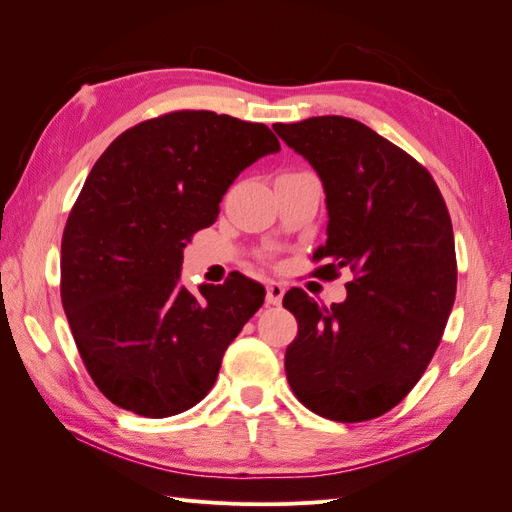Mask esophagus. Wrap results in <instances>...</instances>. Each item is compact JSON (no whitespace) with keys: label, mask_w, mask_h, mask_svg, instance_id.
Returning <instances> with one entry per match:
<instances>
[{"label":"esophagus","mask_w":512,"mask_h":512,"mask_svg":"<svg viewBox=\"0 0 512 512\" xmlns=\"http://www.w3.org/2000/svg\"><path fill=\"white\" fill-rule=\"evenodd\" d=\"M284 292H286L284 284H280V282H269V284H267V303L280 305L282 299H284Z\"/></svg>","instance_id":"1"}]
</instances>
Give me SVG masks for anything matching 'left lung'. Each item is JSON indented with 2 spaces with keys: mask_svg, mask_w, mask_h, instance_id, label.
Masks as SVG:
<instances>
[{
  "mask_svg": "<svg viewBox=\"0 0 512 512\" xmlns=\"http://www.w3.org/2000/svg\"><path fill=\"white\" fill-rule=\"evenodd\" d=\"M273 130L327 194V243L314 252L327 265L316 273H354L331 307L301 288L284 294L299 322L286 378L312 412L369 421L412 391L442 339L457 292L451 215L427 168L361 121L322 115Z\"/></svg>",
  "mask_w": 512,
  "mask_h": 512,
  "instance_id": "left-lung-1",
  "label": "left lung"
}]
</instances>
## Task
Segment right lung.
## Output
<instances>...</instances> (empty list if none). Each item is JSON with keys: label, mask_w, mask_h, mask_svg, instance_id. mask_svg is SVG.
<instances>
[{"label": "right lung", "mask_w": 512, "mask_h": 512, "mask_svg": "<svg viewBox=\"0 0 512 512\" xmlns=\"http://www.w3.org/2000/svg\"><path fill=\"white\" fill-rule=\"evenodd\" d=\"M277 151L265 123L177 111L126 130L91 168L61 239V303L115 406L166 418L211 391L265 288L235 273L190 292L183 247L215 222L241 170Z\"/></svg>", "instance_id": "obj_1"}]
</instances>
